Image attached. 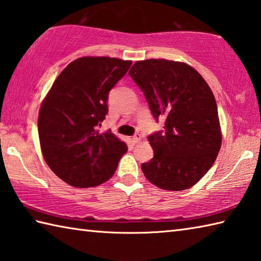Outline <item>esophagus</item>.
<instances>
[{"label": "esophagus", "mask_w": 261, "mask_h": 261, "mask_svg": "<svg viewBox=\"0 0 261 261\" xmlns=\"http://www.w3.org/2000/svg\"><path fill=\"white\" fill-rule=\"evenodd\" d=\"M132 141L134 142V143H139V142L141 141V134H139V133H136V134L132 137Z\"/></svg>", "instance_id": "1"}]
</instances>
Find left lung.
<instances>
[{"label":"left lung","mask_w":261,"mask_h":261,"mask_svg":"<svg viewBox=\"0 0 261 261\" xmlns=\"http://www.w3.org/2000/svg\"><path fill=\"white\" fill-rule=\"evenodd\" d=\"M164 130L149 135L153 158L142 171L162 190L183 191L202 178L222 145L218 109L202 76L183 62L136 61L128 72Z\"/></svg>","instance_id":"8db88e82"}]
</instances>
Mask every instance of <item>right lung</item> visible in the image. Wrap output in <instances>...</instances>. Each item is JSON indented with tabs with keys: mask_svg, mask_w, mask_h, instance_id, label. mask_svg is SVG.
Segmentation results:
<instances>
[{
	"mask_svg": "<svg viewBox=\"0 0 261 261\" xmlns=\"http://www.w3.org/2000/svg\"><path fill=\"white\" fill-rule=\"evenodd\" d=\"M132 61L84 57L69 63L43 101L38 136L46 164L75 188L109 180L127 145L111 130L97 127L108 114L109 92L128 71Z\"/></svg>",
	"mask_w": 261,
	"mask_h": 261,
	"instance_id": "1",
	"label": "right lung"
}]
</instances>
